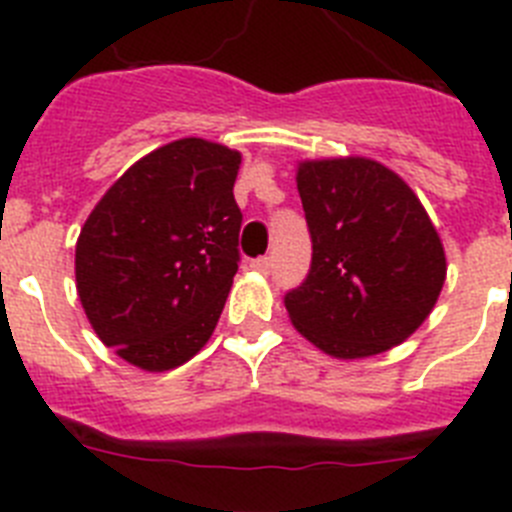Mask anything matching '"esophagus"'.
<instances>
[{
	"instance_id": "obj_1",
	"label": "esophagus",
	"mask_w": 512,
	"mask_h": 512,
	"mask_svg": "<svg viewBox=\"0 0 512 512\" xmlns=\"http://www.w3.org/2000/svg\"><path fill=\"white\" fill-rule=\"evenodd\" d=\"M251 269L259 271V274H269L271 271V259L269 256H261V259H253L251 261Z\"/></svg>"
}]
</instances>
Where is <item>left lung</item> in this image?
<instances>
[{
	"mask_svg": "<svg viewBox=\"0 0 512 512\" xmlns=\"http://www.w3.org/2000/svg\"><path fill=\"white\" fill-rule=\"evenodd\" d=\"M310 274L284 297L289 320L333 359L408 341L446 282L441 235L408 182L366 156L297 164Z\"/></svg>",
	"mask_w": 512,
	"mask_h": 512,
	"instance_id": "1",
	"label": "left lung"
}]
</instances>
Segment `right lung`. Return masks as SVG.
Here are the masks:
<instances>
[{
  "label": "right lung",
  "instance_id": "obj_1",
  "mask_svg": "<svg viewBox=\"0 0 512 512\" xmlns=\"http://www.w3.org/2000/svg\"><path fill=\"white\" fill-rule=\"evenodd\" d=\"M241 153L179 138L135 161L89 212L76 292L104 346L143 372L187 364L210 341L238 271Z\"/></svg>",
  "mask_w": 512,
  "mask_h": 512
}]
</instances>
